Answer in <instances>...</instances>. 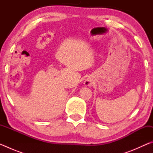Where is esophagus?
Segmentation results:
<instances>
[{
  "instance_id": "1",
  "label": "esophagus",
  "mask_w": 153,
  "mask_h": 153,
  "mask_svg": "<svg viewBox=\"0 0 153 153\" xmlns=\"http://www.w3.org/2000/svg\"><path fill=\"white\" fill-rule=\"evenodd\" d=\"M92 84V79H90V78L86 79L84 82V85H85V86H91Z\"/></svg>"
}]
</instances>
